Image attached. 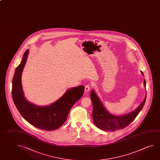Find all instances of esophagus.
Returning <instances> with one entry per match:
<instances>
[{
  "mask_svg": "<svg viewBox=\"0 0 160 160\" xmlns=\"http://www.w3.org/2000/svg\"><path fill=\"white\" fill-rule=\"evenodd\" d=\"M90 88H91L90 85H87L85 87V92H88L89 91L90 89Z\"/></svg>",
  "mask_w": 160,
  "mask_h": 160,
  "instance_id": "obj_1",
  "label": "esophagus"
}]
</instances>
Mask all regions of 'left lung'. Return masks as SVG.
<instances>
[{
    "label": "left lung",
    "mask_w": 160,
    "mask_h": 160,
    "mask_svg": "<svg viewBox=\"0 0 160 160\" xmlns=\"http://www.w3.org/2000/svg\"><path fill=\"white\" fill-rule=\"evenodd\" d=\"M143 74V72H141ZM144 85L146 87V80L144 79ZM146 94L143 102L137 108L129 113L122 116H116L110 113L103 106L101 100L92 90L90 92V98L92 102V120L95 126L104 131H115L122 129L134 120L140 111L143 108L146 100Z\"/></svg>",
    "instance_id": "1"
}]
</instances>
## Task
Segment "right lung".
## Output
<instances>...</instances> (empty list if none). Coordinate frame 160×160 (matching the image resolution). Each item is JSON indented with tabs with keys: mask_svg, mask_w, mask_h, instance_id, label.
I'll return each mask as SVG.
<instances>
[{
	"mask_svg": "<svg viewBox=\"0 0 160 160\" xmlns=\"http://www.w3.org/2000/svg\"><path fill=\"white\" fill-rule=\"evenodd\" d=\"M28 54L27 49L12 80V94L14 104L23 118L32 126L45 130H56L65 123L71 108L83 95L85 87L80 85L68 89L61 98L48 106H39L28 102L25 97L21 83Z\"/></svg>",
	"mask_w": 160,
	"mask_h": 160,
	"instance_id": "obj_1",
	"label": "right lung"
}]
</instances>
